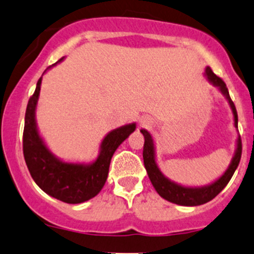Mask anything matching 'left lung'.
I'll list each match as a JSON object with an SVG mask.
<instances>
[{
    "label": "left lung",
    "mask_w": 254,
    "mask_h": 254,
    "mask_svg": "<svg viewBox=\"0 0 254 254\" xmlns=\"http://www.w3.org/2000/svg\"><path fill=\"white\" fill-rule=\"evenodd\" d=\"M204 75L213 86L218 87L219 91L225 96L226 101H228L229 106L231 108V112H233L234 125L235 127H237V112L236 108H235L234 102L231 101L230 95H229L225 82L219 78V76L215 75L209 66L205 68ZM140 131L142 132L143 137H145V145H143L142 153L143 163H145V168L147 170L148 178L151 180L152 185L156 189V191L158 192L159 196L167 199V201L172 202V203L179 205L193 207V205H199L212 201L219 192L228 185L230 179L233 178L235 170L239 167L240 159H241L242 143L241 137L239 136L236 140V149H235L233 159H231L228 169L223 173V175L219 176L217 180H214L213 183L204 186H184L175 183V181H172L163 174L156 162V147H154L153 137H152V135L146 129H141Z\"/></svg>",
    "instance_id": "obj_1"
}]
</instances>
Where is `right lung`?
Masks as SVG:
<instances>
[{
    "label": "right lung",
    "mask_w": 254,
    "mask_h": 254,
    "mask_svg": "<svg viewBox=\"0 0 254 254\" xmlns=\"http://www.w3.org/2000/svg\"><path fill=\"white\" fill-rule=\"evenodd\" d=\"M61 58L57 63L62 62ZM56 63V64H57ZM53 64V65H56ZM53 65L47 69L52 68ZM42 76L28 102L23 134V152L31 178L42 191L65 203L76 204L91 199L105 186L109 164L116 149L135 131L136 124L123 125L105 136L97 158L91 163L65 162L50 151L39 132L36 107Z\"/></svg>",
    "instance_id": "add662e5"
}]
</instances>
